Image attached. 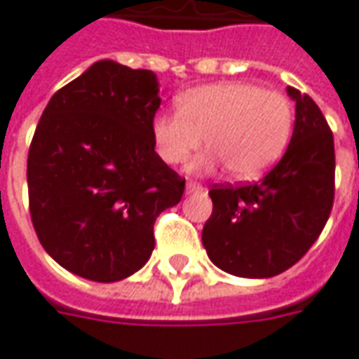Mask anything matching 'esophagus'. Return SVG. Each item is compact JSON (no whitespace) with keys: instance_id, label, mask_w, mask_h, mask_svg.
<instances>
[{"instance_id":"34e87169","label":"esophagus","mask_w":359,"mask_h":359,"mask_svg":"<svg viewBox=\"0 0 359 359\" xmlns=\"http://www.w3.org/2000/svg\"><path fill=\"white\" fill-rule=\"evenodd\" d=\"M203 191V185L197 184V182H187L185 184V193L189 195V193H201Z\"/></svg>"}]
</instances>
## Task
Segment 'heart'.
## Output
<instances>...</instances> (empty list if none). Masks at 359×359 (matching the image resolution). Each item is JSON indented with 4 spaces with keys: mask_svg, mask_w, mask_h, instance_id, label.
<instances>
[{
    "mask_svg": "<svg viewBox=\"0 0 359 359\" xmlns=\"http://www.w3.org/2000/svg\"><path fill=\"white\" fill-rule=\"evenodd\" d=\"M174 114H158L151 123L154 151L170 166L182 164L205 143L210 147L191 170L224 164L238 182H251L280 158L292 137L294 108L288 96L253 83L195 86L177 98Z\"/></svg>",
    "mask_w": 359,
    "mask_h": 359,
    "instance_id": "obj_1",
    "label": "heart"
}]
</instances>
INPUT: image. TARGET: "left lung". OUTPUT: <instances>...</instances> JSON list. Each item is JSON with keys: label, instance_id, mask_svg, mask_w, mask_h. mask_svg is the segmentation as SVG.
Here are the masks:
<instances>
[{"label": "left lung", "instance_id": "left-lung-1", "mask_svg": "<svg viewBox=\"0 0 359 359\" xmlns=\"http://www.w3.org/2000/svg\"><path fill=\"white\" fill-rule=\"evenodd\" d=\"M296 121L280 162L253 185L212 187L203 245L220 271L271 278L296 265L327 224L334 199V141L319 106L294 86Z\"/></svg>", "mask_w": 359, "mask_h": 359}]
</instances>
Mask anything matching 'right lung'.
Returning a JSON list of instances; mask_svg holds the SVG:
<instances>
[{
  "label": "right lung",
  "mask_w": 359,
  "mask_h": 359,
  "mask_svg": "<svg viewBox=\"0 0 359 359\" xmlns=\"http://www.w3.org/2000/svg\"><path fill=\"white\" fill-rule=\"evenodd\" d=\"M158 93L152 71L100 60L38 121L27 162L32 224L48 255L86 280L143 269L156 216L182 201L185 180L152 144Z\"/></svg>",
  "instance_id": "add662e5"
}]
</instances>
